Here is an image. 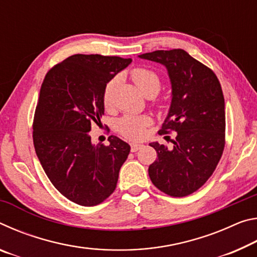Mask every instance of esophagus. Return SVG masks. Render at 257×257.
Masks as SVG:
<instances>
[{"label":"esophagus","mask_w":257,"mask_h":257,"mask_svg":"<svg viewBox=\"0 0 257 257\" xmlns=\"http://www.w3.org/2000/svg\"><path fill=\"white\" fill-rule=\"evenodd\" d=\"M143 147V144H138V143H132V152H137Z\"/></svg>","instance_id":"obj_1"}]
</instances>
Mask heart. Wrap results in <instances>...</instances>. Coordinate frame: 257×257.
I'll use <instances>...</instances> for the list:
<instances>
[{
  "label": "heart",
  "mask_w": 257,
  "mask_h": 257,
  "mask_svg": "<svg viewBox=\"0 0 257 257\" xmlns=\"http://www.w3.org/2000/svg\"><path fill=\"white\" fill-rule=\"evenodd\" d=\"M130 77L138 89L144 95L154 94L156 95L160 90L161 80L158 73L147 68H135L130 72ZM116 80L111 79L105 85L103 93V103L105 107H110L112 104V95L113 90L115 88ZM150 123V118L146 115H135V114H125L122 118L116 121L115 128L123 136L139 139L144 136L145 129Z\"/></svg>",
  "instance_id": "obj_1"
}]
</instances>
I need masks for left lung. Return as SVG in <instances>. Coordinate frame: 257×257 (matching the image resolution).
Returning a JSON list of instances; mask_svg holds the SVG:
<instances>
[{"mask_svg": "<svg viewBox=\"0 0 257 257\" xmlns=\"http://www.w3.org/2000/svg\"><path fill=\"white\" fill-rule=\"evenodd\" d=\"M138 58L162 64L171 82L170 108L159 134L175 132L176 138L171 147L150 144L158 153L149 168L150 178L163 193L187 196L205 184L222 156V88L215 73L184 50L155 51Z\"/></svg>", "mask_w": 257, "mask_h": 257, "instance_id": "8db88e82", "label": "left lung"}]
</instances>
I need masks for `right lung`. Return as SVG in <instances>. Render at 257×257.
<instances>
[{"label":"right lung","mask_w":257,"mask_h":257,"mask_svg":"<svg viewBox=\"0 0 257 257\" xmlns=\"http://www.w3.org/2000/svg\"><path fill=\"white\" fill-rule=\"evenodd\" d=\"M132 59L75 54L46 73L35 111L33 139L50 181L69 201L102 203L114 191L130 146L116 136L92 143V124L104 114L103 93Z\"/></svg>","instance_id":"right-lung-1"}]
</instances>
